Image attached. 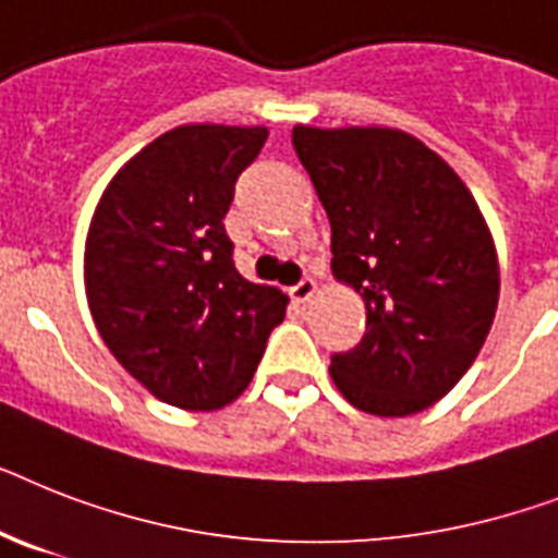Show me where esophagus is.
<instances>
[{"instance_id":"obj_1","label":"esophagus","mask_w":558,"mask_h":558,"mask_svg":"<svg viewBox=\"0 0 558 558\" xmlns=\"http://www.w3.org/2000/svg\"><path fill=\"white\" fill-rule=\"evenodd\" d=\"M319 290V284H316V279H302V282L296 284V288H290V296H293V302H311V296Z\"/></svg>"}]
</instances>
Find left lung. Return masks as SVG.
Returning <instances> with one entry per match:
<instances>
[{"instance_id": "1", "label": "left lung", "mask_w": 558, "mask_h": 558, "mask_svg": "<svg viewBox=\"0 0 558 558\" xmlns=\"http://www.w3.org/2000/svg\"><path fill=\"white\" fill-rule=\"evenodd\" d=\"M330 219L333 276L365 302V336L330 359L339 393L373 416L425 411L462 379L499 305V256L473 193L396 128H293Z\"/></svg>"}]
</instances>
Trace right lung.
Listing matches in <instances>:
<instances>
[{
    "mask_svg": "<svg viewBox=\"0 0 558 558\" xmlns=\"http://www.w3.org/2000/svg\"><path fill=\"white\" fill-rule=\"evenodd\" d=\"M268 128L182 124L124 162L96 205L85 293L119 365L182 411L245 393L288 296L233 265L225 214Z\"/></svg>",
    "mask_w": 558,
    "mask_h": 558,
    "instance_id": "add662e5",
    "label": "right lung"
}]
</instances>
